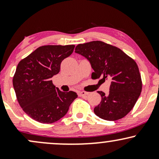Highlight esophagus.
I'll return each mask as SVG.
<instances>
[{
    "instance_id": "esophagus-1",
    "label": "esophagus",
    "mask_w": 159,
    "mask_h": 159,
    "mask_svg": "<svg viewBox=\"0 0 159 159\" xmlns=\"http://www.w3.org/2000/svg\"><path fill=\"white\" fill-rule=\"evenodd\" d=\"M88 94H89V93L86 92V91H80V92L78 93V96H85Z\"/></svg>"
}]
</instances>
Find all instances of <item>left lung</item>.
<instances>
[{
    "mask_svg": "<svg viewBox=\"0 0 159 159\" xmlns=\"http://www.w3.org/2000/svg\"><path fill=\"white\" fill-rule=\"evenodd\" d=\"M75 53L87 58L94 70L93 79H110V91H98L102 101L94 113L102 119L114 121L130 112L142 90L141 77L135 61L121 49L102 41H92L76 46Z\"/></svg>",
    "mask_w": 159,
    "mask_h": 159,
    "instance_id": "obj_1",
    "label": "left lung"
}]
</instances>
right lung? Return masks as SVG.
<instances>
[{
	"mask_svg": "<svg viewBox=\"0 0 159 159\" xmlns=\"http://www.w3.org/2000/svg\"><path fill=\"white\" fill-rule=\"evenodd\" d=\"M74 48V45H44L18 64L12 79L16 98L23 111L36 121L47 124L57 121L78 97L73 91L62 92L52 81Z\"/></svg>",
	"mask_w": 159,
	"mask_h": 159,
	"instance_id": "1",
	"label": "right lung"
}]
</instances>
